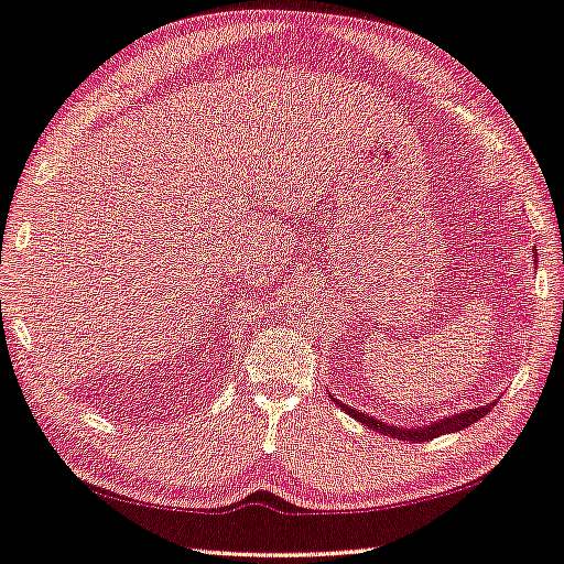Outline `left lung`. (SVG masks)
Listing matches in <instances>:
<instances>
[{"label":"left lung","instance_id":"8db88e82","mask_svg":"<svg viewBox=\"0 0 564 564\" xmlns=\"http://www.w3.org/2000/svg\"><path fill=\"white\" fill-rule=\"evenodd\" d=\"M341 411H345L347 415L357 417V421L361 425H369L377 430V433H383V435H391V437H399L403 440V443H430L433 437H440L445 433H457V430H465L469 425H474L477 421H481L484 415H487L494 403L489 405H481V408H469V411H462V413H455V415H447V417H440V421L430 423V425H423V427H401V425H391V423H383V421H377V417H371L367 413H359L355 411V408H349L345 403L335 401Z\"/></svg>","mask_w":564,"mask_h":564}]
</instances>
